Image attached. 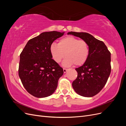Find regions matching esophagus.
I'll return each mask as SVG.
<instances>
[{
  "label": "esophagus",
  "mask_w": 126,
  "mask_h": 126,
  "mask_svg": "<svg viewBox=\"0 0 126 126\" xmlns=\"http://www.w3.org/2000/svg\"><path fill=\"white\" fill-rule=\"evenodd\" d=\"M63 72H64V73H66V72H67V71L68 70V69H66V68H63Z\"/></svg>",
  "instance_id": "34e87169"
}]
</instances>
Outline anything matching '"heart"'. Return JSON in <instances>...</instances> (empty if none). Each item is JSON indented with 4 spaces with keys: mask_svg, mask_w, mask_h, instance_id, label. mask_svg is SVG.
Listing matches in <instances>:
<instances>
[{
    "mask_svg": "<svg viewBox=\"0 0 126 126\" xmlns=\"http://www.w3.org/2000/svg\"><path fill=\"white\" fill-rule=\"evenodd\" d=\"M52 58L57 63H60L66 55L63 66L69 67L81 66L88 57L89 48L87 42L79 40L73 36H67L59 40L58 44L52 43L50 46Z\"/></svg>",
    "mask_w": 126,
    "mask_h": 126,
    "instance_id": "b5f03b06",
    "label": "heart"
}]
</instances>
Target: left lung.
<instances>
[{"label":"left lung","mask_w":126,"mask_h":126,"mask_svg":"<svg viewBox=\"0 0 126 126\" xmlns=\"http://www.w3.org/2000/svg\"><path fill=\"white\" fill-rule=\"evenodd\" d=\"M67 34L79 37L88 44V57L81 66L75 69L78 76L72 86L80 96L93 97L104 88L109 77L111 54L104 42L88 33L70 32Z\"/></svg>","instance_id":"left-lung-1"}]
</instances>
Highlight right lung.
<instances>
[{
    "label": "right lung",
    "mask_w": 126,
    "mask_h": 126,
    "mask_svg": "<svg viewBox=\"0 0 126 126\" xmlns=\"http://www.w3.org/2000/svg\"><path fill=\"white\" fill-rule=\"evenodd\" d=\"M64 32H44L29 40L20 55L19 76L26 90L37 98L54 93L63 69L52 59L50 46Z\"/></svg>",
    "instance_id": "right-lung-1"
}]
</instances>
